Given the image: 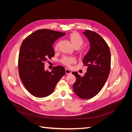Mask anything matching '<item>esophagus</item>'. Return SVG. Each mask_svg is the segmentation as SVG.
Masks as SVG:
<instances>
[{"label": "esophagus", "mask_w": 132, "mask_h": 132, "mask_svg": "<svg viewBox=\"0 0 132 132\" xmlns=\"http://www.w3.org/2000/svg\"><path fill=\"white\" fill-rule=\"evenodd\" d=\"M65 73L67 74H70L71 73V71L69 69H65Z\"/></svg>", "instance_id": "obj_1"}]
</instances>
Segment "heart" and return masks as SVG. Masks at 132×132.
<instances>
[{"instance_id": "heart-1", "label": "heart", "mask_w": 132, "mask_h": 132, "mask_svg": "<svg viewBox=\"0 0 132 132\" xmlns=\"http://www.w3.org/2000/svg\"><path fill=\"white\" fill-rule=\"evenodd\" d=\"M69 39L74 48H79L83 44V39L82 37L77 33L71 34L69 36ZM58 48V44H57L56 46H55V49L57 50ZM75 61V59L73 57H64L62 60V62L68 66H69L71 63Z\"/></svg>"}]
</instances>
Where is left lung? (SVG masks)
<instances>
[{
	"mask_svg": "<svg viewBox=\"0 0 132 132\" xmlns=\"http://www.w3.org/2000/svg\"><path fill=\"white\" fill-rule=\"evenodd\" d=\"M82 34L90 43V48L82 61L87 68L84 76L77 71L72 73L76 77L73 87L79 97L89 99L96 95L107 81L110 71L111 53L109 46L100 35L90 30Z\"/></svg>",
	"mask_w": 132,
	"mask_h": 132,
	"instance_id": "left-lung-1",
	"label": "left lung"
}]
</instances>
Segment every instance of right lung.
<instances>
[{
    "instance_id": "obj_1",
    "label": "right lung",
    "mask_w": 132,
    "mask_h": 132,
    "mask_svg": "<svg viewBox=\"0 0 132 132\" xmlns=\"http://www.w3.org/2000/svg\"><path fill=\"white\" fill-rule=\"evenodd\" d=\"M65 33L48 29L38 30L23 41L19 55V75L23 85L35 97H45L53 93L57 82L65 74L62 66L51 71L45 63L54 56L53 45Z\"/></svg>"
}]
</instances>
